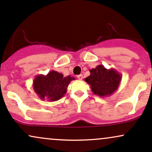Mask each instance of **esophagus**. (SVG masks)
<instances>
[{
	"label": "esophagus",
	"instance_id": "obj_1",
	"mask_svg": "<svg viewBox=\"0 0 152 152\" xmlns=\"http://www.w3.org/2000/svg\"><path fill=\"white\" fill-rule=\"evenodd\" d=\"M77 78L79 80H82L83 78V75H77Z\"/></svg>",
	"mask_w": 152,
	"mask_h": 152
}]
</instances>
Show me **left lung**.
<instances>
[{
    "label": "left lung",
    "mask_w": 152,
    "mask_h": 152,
    "mask_svg": "<svg viewBox=\"0 0 152 152\" xmlns=\"http://www.w3.org/2000/svg\"><path fill=\"white\" fill-rule=\"evenodd\" d=\"M90 75L85 81L90 86L93 94L100 97L112 95L120 85L122 76L114 68L107 69L102 65L90 69Z\"/></svg>",
    "instance_id": "left-lung-1"
}]
</instances>
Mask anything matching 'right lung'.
<instances>
[{"instance_id":"1","label":"right lung","mask_w":152,"mask_h":152,"mask_svg":"<svg viewBox=\"0 0 152 152\" xmlns=\"http://www.w3.org/2000/svg\"><path fill=\"white\" fill-rule=\"evenodd\" d=\"M75 77H63L62 73L51 70L46 75H37L33 80L35 92L42 100L58 101L66 94L69 83Z\"/></svg>"}]
</instances>
